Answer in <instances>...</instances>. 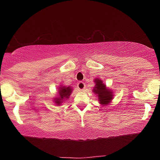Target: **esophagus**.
<instances>
[{
    "mask_svg": "<svg viewBox=\"0 0 160 160\" xmlns=\"http://www.w3.org/2000/svg\"><path fill=\"white\" fill-rule=\"evenodd\" d=\"M78 88H79L80 90L83 91L85 88V84L82 82V81H80V82L78 83Z\"/></svg>",
    "mask_w": 160,
    "mask_h": 160,
    "instance_id": "1",
    "label": "esophagus"
}]
</instances>
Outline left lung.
<instances>
[{
    "label": "left lung",
    "mask_w": 160,
    "mask_h": 160,
    "mask_svg": "<svg viewBox=\"0 0 160 160\" xmlns=\"http://www.w3.org/2000/svg\"><path fill=\"white\" fill-rule=\"evenodd\" d=\"M95 88L92 90L94 93L97 94L99 97V101L102 104H107L112 99V94L110 91L106 90V87L100 80H95Z\"/></svg>",
    "instance_id": "8db88e82"
}]
</instances>
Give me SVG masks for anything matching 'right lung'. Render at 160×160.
I'll return each instance as SVG.
<instances>
[{
  "instance_id": "right-lung-1",
  "label": "right lung",
  "mask_w": 160,
  "mask_h": 160,
  "mask_svg": "<svg viewBox=\"0 0 160 160\" xmlns=\"http://www.w3.org/2000/svg\"><path fill=\"white\" fill-rule=\"evenodd\" d=\"M71 88L70 87H62L61 88V90L59 91V94L57 97L55 98V102L57 104H60L61 103L63 102L65 99L68 98L70 96V93H71Z\"/></svg>"
}]
</instances>
